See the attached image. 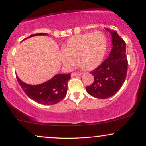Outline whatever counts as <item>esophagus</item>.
I'll return each instance as SVG.
<instances>
[{"label": "esophagus", "instance_id": "esophagus-1", "mask_svg": "<svg viewBox=\"0 0 146 146\" xmlns=\"http://www.w3.org/2000/svg\"><path fill=\"white\" fill-rule=\"evenodd\" d=\"M76 75H78V76H80V75H81V73H71V76H76Z\"/></svg>", "mask_w": 146, "mask_h": 146}]
</instances>
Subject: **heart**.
I'll return each mask as SVG.
<instances>
[{
  "label": "heart",
  "mask_w": 146,
  "mask_h": 146,
  "mask_svg": "<svg viewBox=\"0 0 146 146\" xmlns=\"http://www.w3.org/2000/svg\"><path fill=\"white\" fill-rule=\"evenodd\" d=\"M106 48V39L101 31L76 35L64 45L61 60L69 69L74 66L78 59L80 66L85 69L92 70L101 64Z\"/></svg>",
  "instance_id": "heart-1"
}]
</instances>
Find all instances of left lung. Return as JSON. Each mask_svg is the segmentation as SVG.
<instances>
[{
    "label": "left lung",
    "mask_w": 146,
    "mask_h": 146,
    "mask_svg": "<svg viewBox=\"0 0 146 146\" xmlns=\"http://www.w3.org/2000/svg\"><path fill=\"white\" fill-rule=\"evenodd\" d=\"M110 32L113 38L110 56L90 72L94 76V82L86 87L91 96L99 99H107L115 95L125 82L128 71L125 42L116 31Z\"/></svg>",
    "instance_id": "left-lung-1"
}]
</instances>
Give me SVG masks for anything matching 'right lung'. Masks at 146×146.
Returning <instances> with one entry per match:
<instances>
[{
    "instance_id": "right-lung-1",
    "label": "right lung",
    "mask_w": 146,
    "mask_h": 146,
    "mask_svg": "<svg viewBox=\"0 0 146 146\" xmlns=\"http://www.w3.org/2000/svg\"><path fill=\"white\" fill-rule=\"evenodd\" d=\"M45 35L47 34L44 33H35L25 39L33 36ZM71 78V73L58 74L41 84L29 85L23 82L18 77H16L18 84L25 94L31 100L44 105L56 104L63 100L66 95L68 82Z\"/></svg>"
}]
</instances>
